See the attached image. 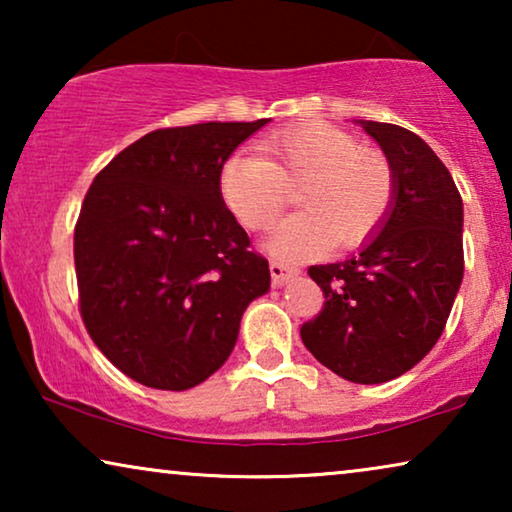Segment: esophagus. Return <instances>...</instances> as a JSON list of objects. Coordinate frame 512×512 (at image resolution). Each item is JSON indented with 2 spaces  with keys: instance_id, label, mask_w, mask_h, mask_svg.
Masks as SVG:
<instances>
[{
  "instance_id": "obj_1",
  "label": "esophagus",
  "mask_w": 512,
  "mask_h": 512,
  "mask_svg": "<svg viewBox=\"0 0 512 512\" xmlns=\"http://www.w3.org/2000/svg\"><path fill=\"white\" fill-rule=\"evenodd\" d=\"M298 268L296 265H289V263H284V261H270V275H272V284L275 286H284L286 282H289V279H293L298 275Z\"/></svg>"
}]
</instances>
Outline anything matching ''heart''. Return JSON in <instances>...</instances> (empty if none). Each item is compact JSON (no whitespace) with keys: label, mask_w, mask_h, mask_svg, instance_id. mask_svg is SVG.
<instances>
[{"label":"heart","mask_w":512,"mask_h":512,"mask_svg":"<svg viewBox=\"0 0 512 512\" xmlns=\"http://www.w3.org/2000/svg\"><path fill=\"white\" fill-rule=\"evenodd\" d=\"M263 158L235 153L221 167L219 191L247 230H268L298 188L300 212L272 230L277 256L303 258L331 242L354 249L382 226L396 198V170L380 149L361 146L331 123H298L258 144Z\"/></svg>","instance_id":"obj_1"}]
</instances>
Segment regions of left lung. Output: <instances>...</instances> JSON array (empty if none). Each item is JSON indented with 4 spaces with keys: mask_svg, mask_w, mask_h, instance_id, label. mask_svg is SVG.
Here are the masks:
<instances>
[{
    "mask_svg": "<svg viewBox=\"0 0 512 512\" xmlns=\"http://www.w3.org/2000/svg\"><path fill=\"white\" fill-rule=\"evenodd\" d=\"M361 125L394 163V205L359 254L307 270L324 307L300 338L335 375L380 384L408 373L443 333L464 277V205L422 137L391 123Z\"/></svg>",
    "mask_w": 512,
    "mask_h": 512,
    "instance_id": "1",
    "label": "left lung"
}]
</instances>
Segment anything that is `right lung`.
Here are the masks:
<instances>
[{
    "label": "right lung",
    "mask_w": 512,
    "mask_h": 512,
    "mask_svg": "<svg viewBox=\"0 0 512 512\" xmlns=\"http://www.w3.org/2000/svg\"><path fill=\"white\" fill-rule=\"evenodd\" d=\"M268 118L153 130L97 172L74 228L83 326L123 375L184 391L233 352L268 261L223 205L221 167Z\"/></svg>",
    "instance_id": "obj_1"
}]
</instances>
